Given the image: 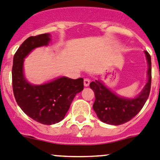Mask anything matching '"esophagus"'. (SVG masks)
<instances>
[{"label": "esophagus", "mask_w": 160, "mask_h": 160, "mask_svg": "<svg viewBox=\"0 0 160 160\" xmlns=\"http://www.w3.org/2000/svg\"><path fill=\"white\" fill-rule=\"evenodd\" d=\"M90 80L89 79H84V80H83V85H84V87H88L89 86V84H90Z\"/></svg>", "instance_id": "1"}]
</instances>
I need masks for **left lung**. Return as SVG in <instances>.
Here are the masks:
<instances>
[{
  "label": "left lung",
  "instance_id": "1",
  "mask_svg": "<svg viewBox=\"0 0 160 160\" xmlns=\"http://www.w3.org/2000/svg\"><path fill=\"white\" fill-rule=\"evenodd\" d=\"M145 55L148 64L147 83L135 97L119 95L111 91L100 80L90 83V88L95 95L93 109L102 122L114 126L123 124L131 120L143 108L149 96L152 80L151 56L145 51Z\"/></svg>",
  "mask_w": 160,
  "mask_h": 160
}]
</instances>
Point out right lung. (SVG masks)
I'll return each mask as SVG.
<instances>
[{
  "mask_svg": "<svg viewBox=\"0 0 160 160\" xmlns=\"http://www.w3.org/2000/svg\"><path fill=\"white\" fill-rule=\"evenodd\" d=\"M50 33L29 37L14 55L12 88L21 109L44 125H52L64 119L76 94L83 89V79L59 77L42 84H33L26 78L25 58L37 48L47 47L52 41Z\"/></svg>",
  "mask_w": 160,
  "mask_h": 160,
  "instance_id": "add662e5",
  "label": "right lung"
}]
</instances>
